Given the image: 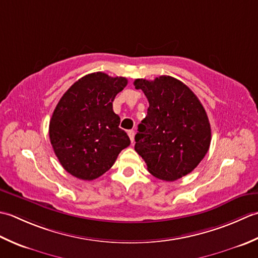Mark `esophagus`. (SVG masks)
<instances>
[{
	"label": "esophagus",
	"mask_w": 258,
	"mask_h": 258,
	"mask_svg": "<svg viewBox=\"0 0 258 258\" xmlns=\"http://www.w3.org/2000/svg\"><path fill=\"white\" fill-rule=\"evenodd\" d=\"M128 136H129V138L131 140V143H134V141H135V131L134 130H129L128 131Z\"/></svg>",
	"instance_id": "esophagus-1"
}]
</instances>
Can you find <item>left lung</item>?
<instances>
[{
  "label": "left lung",
  "mask_w": 258,
  "mask_h": 258,
  "mask_svg": "<svg viewBox=\"0 0 258 258\" xmlns=\"http://www.w3.org/2000/svg\"><path fill=\"white\" fill-rule=\"evenodd\" d=\"M134 85L149 102L135 137V150L159 179L173 181L188 175L207 154L212 140L203 104L186 85L169 76L152 81L137 79Z\"/></svg>",
  "instance_id": "1"
}]
</instances>
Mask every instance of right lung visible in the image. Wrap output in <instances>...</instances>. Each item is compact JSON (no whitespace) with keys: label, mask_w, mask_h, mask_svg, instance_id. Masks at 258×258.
<instances>
[{"label":"right lung","mask_w":258,"mask_h":258,"mask_svg":"<svg viewBox=\"0 0 258 258\" xmlns=\"http://www.w3.org/2000/svg\"><path fill=\"white\" fill-rule=\"evenodd\" d=\"M127 83L123 77L90 73L73 83L57 102L50 120V141L72 176L82 180L102 176L130 145L112 110L115 96Z\"/></svg>","instance_id":"1"}]
</instances>
